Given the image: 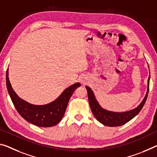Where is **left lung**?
<instances>
[{"label":"left lung","mask_w":157,"mask_h":157,"mask_svg":"<svg viewBox=\"0 0 157 157\" xmlns=\"http://www.w3.org/2000/svg\"><path fill=\"white\" fill-rule=\"evenodd\" d=\"M150 75H149L147 80V90L146 95L140 105L137 108L133 109V110L121 112V113L110 111L102 108L100 104L98 103V102L97 101L93 91L91 90L90 87L86 86V89L88 93L89 103V105H90L92 113H93L94 117L99 122L107 126H111V127H113V126H119L127 123L128 121L132 119L133 117H135L137 114L140 113V111L145 105L147 98L149 87H150Z\"/></svg>","instance_id":"obj_1"}]
</instances>
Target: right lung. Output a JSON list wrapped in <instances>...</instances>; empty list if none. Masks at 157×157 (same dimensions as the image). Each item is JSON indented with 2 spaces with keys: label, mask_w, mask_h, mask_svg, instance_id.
Returning a JSON list of instances; mask_svg holds the SVG:
<instances>
[{
  "label": "right lung",
  "mask_w": 157,
  "mask_h": 157,
  "mask_svg": "<svg viewBox=\"0 0 157 157\" xmlns=\"http://www.w3.org/2000/svg\"><path fill=\"white\" fill-rule=\"evenodd\" d=\"M6 85L16 110L25 120L40 127H51L56 125L63 118L70 98L75 90L80 86V83L70 86L56 100L42 105H33L19 98L10 82L8 69L6 72Z\"/></svg>",
  "instance_id": "add662e5"
}]
</instances>
